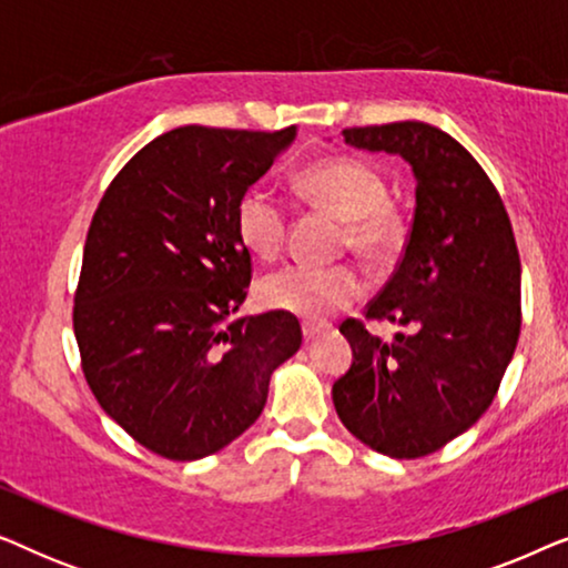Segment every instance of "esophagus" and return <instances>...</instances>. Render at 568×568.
I'll return each mask as SVG.
<instances>
[{
	"label": "esophagus",
	"mask_w": 568,
	"mask_h": 568,
	"mask_svg": "<svg viewBox=\"0 0 568 568\" xmlns=\"http://www.w3.org/2000/svg\"><path fill=\"white\" fill-rule=\"evenodd\" d=\"M323 333V325H315V323H302V338H305V344L310 341H315L317 336Z\"/></svg>",
	"instance_id": "esophagus-1"
}]
</instances>
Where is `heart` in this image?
Returning a JSON list of instances; mask_svg holds the SVG:
<instances>
[{"mask_svg": "<svg viewBox=\"0 0 568 568\" xmlns=\"http://www.w3.org/2000/svg\"><path fill=\"white\" fill-rule=\"evenodd\" d=\"M300 191L346 220L344 245L362 258L383 263L398 251L403 216L387 201L383 173L359 158H325L302 170ZM290 230V206L266 183H253L235 206V232L240 245L253 258L274 261L284 251ZM364 292V278L352 263L310 266L290 263L271 271L255 286L258 302L268 310L290 313L305 321H325L354 305Z\"/></svg>", "mask_w": 568, "mask_h": 568, "instance_id": "1", "label": "heart"}]
</instances>
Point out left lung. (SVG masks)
<instances>
[{
    "label": "left lung",
    "instance_id": "left-lung-1",
    "mask_svg": "<svg viewBox=\"0 0 568 568\" xmlns=\"http://www.w3.org/2000/svg\"><path fill=\"white\" fill-rule=\"evenodd\" d=\"M344 139L400 154L416 209L398 268L364 310L400 331L383 341L356 317L341 323L354 362L333 383V406L367 447L416 460L470 429L499 390L523 325L515 232L491 178L437 126H356Z\"/></svg>",
    "mask_w": 568,
    "mask_h": 568
}]
</instances>
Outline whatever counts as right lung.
Returning a JSON list of instances; mask_svg holds the SVG:
<instances>
[{
	"label": "right lung",
	"mask_w": 568,
	"mask_h": 568,
	"mask_svg": "<svg viewBox=\"0 0 568 568\" xmlns=\"http://www.w3.org/2000/svg\"><path fill=\"white\" fill-rule=\"evenodd\" d=\"M294 134L168 131L121 168L90 222L74 292L84 379L129 437L168 460L237 439L302 344L290 313L230 321L253 274L235 206Z\"/></svg>",
	"instance_id": "right-lung-1"
}]
</instances>
